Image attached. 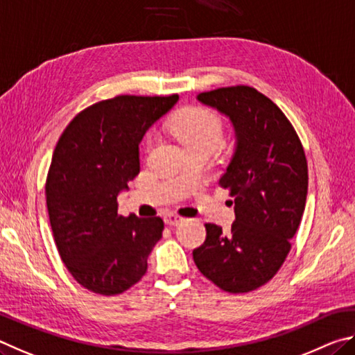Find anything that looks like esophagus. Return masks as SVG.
<instances>
[{"label": "esophagus", "mask_w": 355, "mask_h": 355, "mask_svg": "<svg viewBox=\"0 0 355 355\" xmlns=\"http://www.w3.org/2000/svg\"><path fill=\"white\" fill-rule=\"evenodd\" d=\"M164 220H165L166 225L178 226L179 223L182 221V216H179V215H176V214H166V215L164 216Z\"/></svg>", "instance_id": "obj_1"}]
</instances>
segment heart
<instances>
[{"instance_id":"b5f03b06","label":"heart","mask_w":355,"mask_h":355,"mask_svg":"<svg viewBox=\"0 0 355 355\" xmlns=\"http://www.w3.org/2000/svg\"><path fill=\"white\" fill-rule=\"evenodd\" d=\"M170 129L185 149L195 146L215 148L223 137L220 116L204 107H189L179 112L173 118Z\"/></svg>"}]
</instances>
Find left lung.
Instances as JSON below:
<instances>
[{"mask_svg": "<svg viewBox=\"0 0 355 355\" xmlns=\"http://www.w3.org/2000/svg\"><path fill=\"white\" fill-rule=\"evenodd\" d=\"M196 99L234 128V154L218 184L231 190L235 221L229 232L206 225L193 260L216 287L246 293L268 282L290 252L306 207V154L284 112L252 87H225Z\"/></svg>", "mask_w": 355, "mask_h": 355, "instance_id": "1", "label": "left lung"}]
</instances>
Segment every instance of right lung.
I'll list each match as a JSON object with an SVG mask.
<instances>
[{
    "mask_svg": "<svg viewBox=\"0 0 355 355\" xmlns=\"http://www.w3.org/2000/svg\"><path fill=\"white\" fill-rule=\"evenodd\" d=\"M178 99H105L74 116L55 145L45 187L49 223L62 262L93 293L120 295L148 270L164 221L118 215L116 196L140 173L143 135Z\"/></svg>",
    "mask_w": 355,
    "mask_h": 355,
    "instance_id": "1",
    "label": "right lung"
}]
</instances>
